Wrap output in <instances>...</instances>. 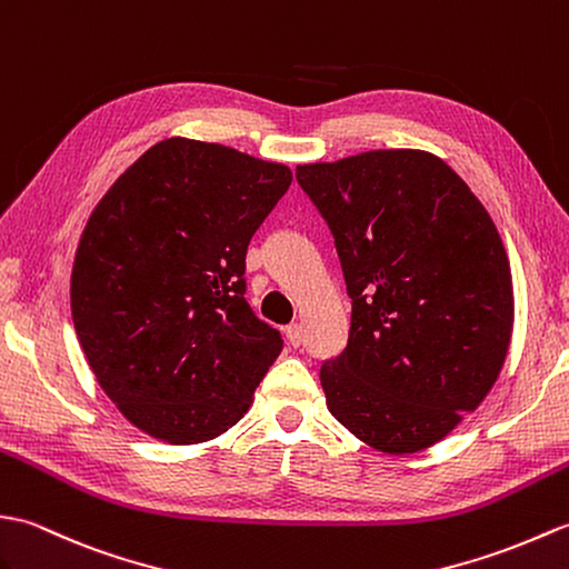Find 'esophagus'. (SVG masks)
I'll return each mask as SVG.
<instances>
[{
	"instance_id": "esophagus-1",
	"label": "esophagus",
	"mask_w": 569,
	"mask_h": 569,
	"mask_svg": "<svg viewBox=\"0 0 569 569\" xmlns=\"http://www.w3.org/2000/svg\"><path fill=\"white\" fill-rule=\"evenodd\" d=\"M284 336H287L289 346H292V348H299L301 343H305V331H301L299 323H289V326L284 328Z\"/></svg>"
}]
</instances>
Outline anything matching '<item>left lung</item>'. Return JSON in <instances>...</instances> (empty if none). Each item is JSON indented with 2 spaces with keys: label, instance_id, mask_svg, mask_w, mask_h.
<instances>
[{
  "label": "left lung",
  "instance_id": "8db88e82",
  "mask_svg": "<svg viewBox=\"0 0 569 569\" xmlns=\"http://www.w3.org/2000/svg\"><path fill=\"white\" fill-rule=\"evenodd\" d=\"M343 270L348 343L321 362L336 419L389 456L446 438L507 358L509 258L470 187L423 150L297 168Z\"/></svg>",
  "mask_w": 569,
  "mask_h": 569
}]
</instances>
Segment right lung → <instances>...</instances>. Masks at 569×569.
Returning a JSON list of instances; mask_svg holds the SVG:
<instances>
[{
	"instance_id": "1",
	"label": "right lung",
	"mask_w": 569,
	"mask_h": 569,
	"mask_svg": "<svg viewBox=\"0 0 569 569\" xmlns=\"http://www.w3.org/2000/svg\"><path fill=\"white\" fill-rule=\"evenodd\" d=\"M289 182L277 162L168 138L92 211L72 264L74 333L141 431L204 443L250 407L284 343L246 301V252Z\"/></svg>"
}]
</instances>
